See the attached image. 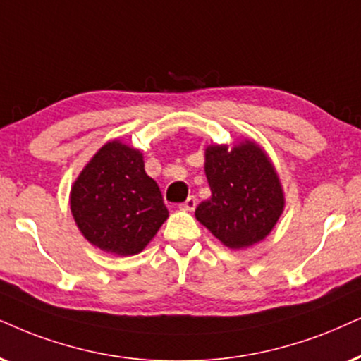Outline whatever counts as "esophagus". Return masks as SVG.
<instances>
[{
    "label": "esophagus",
    "instance_id": "esophagus-1",
    "mask_svg": "<svg viewBox=\"0 0 361 361\" xmlns=\"http://www.w3.org/2000/svg\"><path fill=\"white\" fill-rule=\"evenodd\" d=\"M196 207V198L195 196H188V198L185 200V203L180 204L181 209H186V212H193Z\"/></svg>",
    "mask_w": 361,
    "mask_h": 361
}]
</instances>
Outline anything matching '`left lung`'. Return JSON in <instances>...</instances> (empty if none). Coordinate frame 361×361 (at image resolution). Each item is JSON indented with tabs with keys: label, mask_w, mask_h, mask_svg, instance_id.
<instances>
[{
	"label": "left lung",
	"mask_w": 361,
	"mask_h": 361,
	"mask_svg": "<svg viewBox=\"0 0 361 361\" xmlns=\"http://www.w3.org/2000/svg\"><path fill=\"white\" fill-rule=\"evenodd\" d=\"M204 175L212 196L195 209L202 225L231 250L259 243L285 209L276 168L255 140L208 145Z\"/></svg>",
	"instance_id": "obj_1"
}]
</instances>
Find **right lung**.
<instances>
[{
    "mask_svg": "<svg viewBox=\"0 0 361 361\" xmlns=\"http://www.w3.org/2000/svg\"><path fill=\"white\" fill-rule=\"evenodd\" d=\"M70 208L81 235L116 257L143 252L168 218L143 153L121 140L104 143L86 163L71 185Z\"/></svg>",
    "mask_w": 361,
    "mask_h": 361,
    "instance_id": "1",
    "label": "right lung"
}]
</instances>
